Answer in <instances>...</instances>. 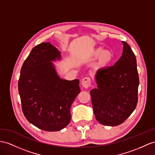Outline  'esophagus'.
Segmentation results:
<instances>
[{
  "mask_svg": "<svg viewBox=\"0 0 155 155\" xmlns=\"http://www.w3.org/2000/svg\"><path fill=\"white\" fill-rule=\"evenodd\" d=\"M91 85V79L90 77H85L82 81V86L84 88H88Z\"/></svg>",
  "mask_w": 155,
  "mask_h": 155,
  "instance_id": "obj_1",
  "label": "esophagus"
}]
</instances>
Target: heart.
<instances>
[{
    "label": "heart",
    "mask_w": 155,
    "mask_h": 155,
    "mask_svg": "<svg viewBox=\"0 0 155 155\" xmlns=\"http://www.w3.org/2000/svg\"><path fill=\"white\" fill-rule=\"evenodd\" d=\"M99 56L96 63L97 68H105L111 63L113 59V54L111 51L105 50L103 51L101 48L91 51L89 54V57L91 58H96Z\"/></svg>",
    "instance_id": "obj_1"
}]
</instances>
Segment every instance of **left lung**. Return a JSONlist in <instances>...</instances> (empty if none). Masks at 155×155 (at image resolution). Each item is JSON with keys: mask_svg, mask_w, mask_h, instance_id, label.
<instances>
[{"mask_svg": "<svg viewBox=\"0 0 155 155\" xmlns=\"http://www.w3.org/2000/svg\"><path fill=\"white\" fill-rule=\"evenodd\" d=\"M122 44V56L114 65L97 70V88L90 91L94 115L103 125L122 124L137 104L140 81L136 58L128 43Z\"/></svg>", "mask_w": 155, "mask_h": 155, "instance_id": "1", "label": "left lung"}]
</instances>
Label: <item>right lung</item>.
Wrapping results in <instances>:
<instances>
[{"label":"right lung","mask_w":155,"mask_h":155,"mask_svg":"<svg viewBox=\"0 0 155 155\" xmlns=\"http://www.w3.org/2000/svg\"><path fill=\"white\" fill-rule=\"evenodd\" d=\"M60 51L50 42L34 47L22 65L18 81L23 114L39 129L55 132L71 120V106L81 92L79 80L60 78L51 61Z\"/></svg>","instance_id":"obj_1"}]
</instances>
